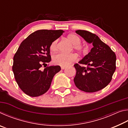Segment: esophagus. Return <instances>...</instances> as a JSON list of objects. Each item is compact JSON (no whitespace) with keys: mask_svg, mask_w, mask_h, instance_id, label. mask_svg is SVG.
Returning a JSON list of instances; mask_svg holds the SVG:
<instances>
[{"mask_svg":"<svg viewBox=\"0 0 128 128\" xmlns=\"http://www.w3.org/2000/svg\"><path fill=\"white\" fill-rule=\"evenodd\" d=\"M61 68H62V69H64L66 68V66H61Z\"/></svg>","mask_w":128,"mask_h":128,"instance_id":"34e87169","label":"esophagus"}]
</instances>
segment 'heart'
<instances>
[{
	"mask_svg": "<svg viewBox=\"0 0 128 128\" xmlns=\"http://www.w3.org/2000/svg\"><path fill=\"white\" fill-rule=\"evenodd\" d=\"M68 40L72 43L73 48L80 54L87 52L88 48L84 45L81 44V39L78 36L74 34H71L67 36ZM52 51H56L58 50V40H54L51 43L50 46ZM77 56L76 54L70 53L68 54L64 53H58L54 55L52 57V61L55 64L59 65L61 66H68L73 62L77 60Z\"/></svg>",
	"mask_w": 128,
	"mask_h": 128,
	"instance_id": "b5f03b06",
	"label": "heart"
}]
</instances>
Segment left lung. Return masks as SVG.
<instances>
[{"instance_id":"8db88e82","label":"left lung","mask_w":128,"mask_h":128,"mask_svg":"<svg viewBox=\"0 0 128 128\" xmlns=\"http://www.w3.org/2000/svg\"><path fill=\"white\" fill-rule=\"evenodd\" d=\"M76 33L86 42L92 43L93 47L79 64H75L76 74L74 78L75 85L80 90L94 92L107 86L112 78L116 70V57L111 48L102 42L96 34L83 30H78Z\"/></svg>"}]
</instances>
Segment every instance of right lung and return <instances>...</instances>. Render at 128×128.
I'll list each match as a JSON object with an SVG mask.
<instances>
[{
	"label": "right lung",
	"mask_w": 128,
	"mask_h": 128,
	"mask_svg": "<svg viewBox=\"0 0 128 128\" xmlns=\"http://www.w3.org/2000/svg\"><path fill=\"white\" fill-rule=\"evenodd\" d=\"M62 30H39L21 42L14 57L12 70L22 92L32 97L46 92L54 76L61 70L59 66L41 67L51 61L50 46L61 36Z\"/></svg>",
	"instance_id": "add662e5"
}]
</instances>
